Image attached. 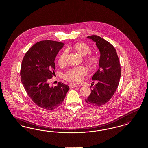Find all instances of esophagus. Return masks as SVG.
<instances>
[{"label":"esophagus","mask_w":148,"mask_h":148,"mask_svg":"<svg viewBox=\"0 0 148 148\" xmlns=\"http://www.w3.org/2000/svg\"><path fill=\"white\" fill-rule=\"evenodd\" d=\"M69 88L71 89V88H75V87H77L78 86V85L77 84H73V83H71L70 84H69Z\"/></svg>","instance_id":"obj_1"}]
</instances>
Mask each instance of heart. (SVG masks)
Returning <instances> with one entry per match:
<instances>
[{"label":"heart","instance_id":"obj_1","mask_svg":"<svg viewBox=\"0 0 148 148\" xmlns=\"http://www.w3.org/2000/svg\"><path fill=\"white\" fill-rule=\"evenodd\" d=\"M71 49L82 56L86 55L89 52L85 58V62L92 69H95L98 66L100 56L97 53H90L91 51V48L87 44L84 42H77L71 47ZM68 58V51L66 50L62 51L58 56V63L59 65L60 66H65L67 63ZM88 73V69L85 66H80L71 68L66 71L64 74L63 77L65 80L71 82L79 83Z\"/></svg>","mask_w":148,"mask_h":148}]
</instances>
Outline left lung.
<instances>
[{
    "mask_svg": "<svg viewBox=\"0 0 148 148\" xmlns=\"http://www.w3.org/2000/svg\"><path fill=\"white\" fill-rule=\"evenodd\" d=\"M88 38L96 42L100 52V57L99 69L92 78L98 83L91 89L90 95L85 100L89 105L100 106L112 98L118 88L121 77V67L116 51L112 44L98 35H90Z\"/></svg>",
    "mask_w": 148,
    "mask_h": 148,
    "instance_id": "left-lung-1",
    "label": "left lung"
}]
</instances>
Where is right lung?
Wrapping results in <instances>:
<instances>
[{"label": "right lung", "mask_w": 148, "mask_h": 148, "mask_svg": "<svg viewBox=\"0 0 148 148\" xmlns=\"http://www.w3.org/2000/svg\"><path fill=\"white\" fill-rule=\"evenodd\" d=\"M64 44L52 40L35 43L21 62V79L30 98L43 109L52 110L60 106L69 87L63 83L50 87L48 80L55 74V58Z\"/></svg>", "instance_id": "1"}]
</instances>
